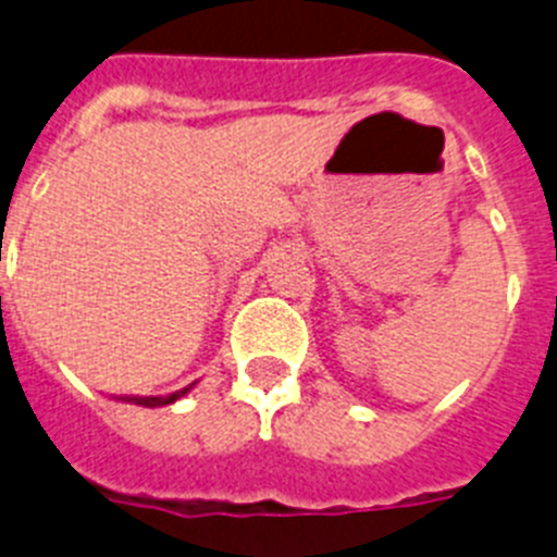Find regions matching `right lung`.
Listing matches in <instances>:
<instances>
[{
	"label": "right lung",
	"mask_w": 557,
	"mask_h": 557,
	"mask_svg": "<svg viewBox=\"0 0 557 557\" xmlns=\"http://www.w3.org/2000/svg\"><path fill=\"white\" fill-rule=\"evenodd\" d=\"M189 391L191 385L184 387V391L170 393V396H122V401H131V405H141V407H164V405H172V401H178V398Z\"/></svg>",
	"instance_id": "add662e5"
}]
</instances>
